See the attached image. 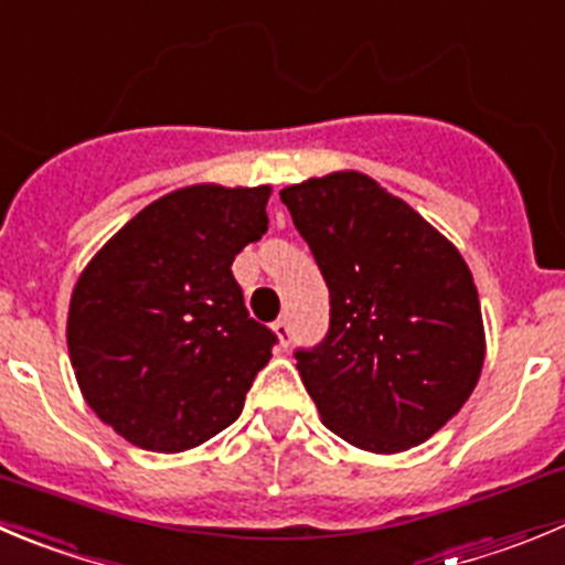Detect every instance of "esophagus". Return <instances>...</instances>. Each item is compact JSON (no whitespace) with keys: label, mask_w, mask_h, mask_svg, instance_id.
<instances>
[{"label":"esophagus","mask_w":565,"mask_h":565,"mask_svg":"<svg viewBox=\"0 0 565 565\" xmlns=\"http://www.w3.org/2000/svg\"><path fill=\"white\" fill-rule=\"evenodd\" d=\"M271 330L274 335H277L279 347H288V343H291V324H288V319H277L271 324Z\"/></svg>","instance_id":"34e87169"}]
</instances>
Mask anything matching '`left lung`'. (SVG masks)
I'll use <instances>...</instances> for the list:
<instances>
[{"label": "left lung", "instance_id": "8db88e82", "mask_svg": "<svg viewBox=\"0 0 565 565\" xmlns=\"http://www.w3.org/2000/svg\"><path fill=\"white\" fill-rule=\"evenodd\" d=\"M330 288V330L297 349L327 429L366 452L424 444L486 360L475 277L433 224L360 171L279 191Z\"/></svg>", "mask_w": 565, "mask_h": 565}]
</instances>
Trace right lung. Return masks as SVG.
I'll return each instance as SVG.
<instances>
[{"label":"right lung","mask_w":565,"mask_h":565,"mask_svg":"<svg viewBox=\"0 0 565 565\" xmlns=\"http://www.w3.org/2000/svg\"><path fill=\"white\" fill-rule=\"evenodd\" d=\"M271 188L188 185L118 230L79 274L68 358L90 411L149 452L222 433L277 343L233 260L268 230Z\"/></svg>","instance_id":"obj_1"}]
</instances>
